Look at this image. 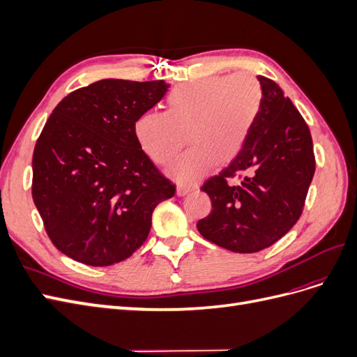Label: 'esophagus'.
I'll return each instance as SVG.
<instances>
[{
    "mask_svg": "<svg viewBox=\"0 0 357 357\" xmlns=\"http://www.w3.org/2000/svg\"><path fill=\"white\" fill-rule=\"evenodd\" d=\"M197 188H198L197 185H192V186H183V185H178V186H177V195H178V197H185V195H188L189 192L195 190Z\"/></svg>",
    "mask_w": 357,
    "mask_h": 357,
    "instance_id": "34e87169",
    "label": "esophagus"
}]
</instances>
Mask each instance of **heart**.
I'll list each match as a JSON object with an SVG mask.
<instances>
[{"label":"heart","instance_id":"b5f03b06","mask_svg":"<svg viewBox=\"0 0 357 357\" xmlns=\"http://www.w3.org/2000/svg\"><path fill=\"white\" fill-rule=\"evenodd\" d=\"M264 91L253 74L211 75L177 86L167 96V112H146L134 125L139 149L158 165L171 164L180 183H195L215 165L241 153L262 109Z\"/></svg>","mask_w":357,"mask_h":357}]
</instances>
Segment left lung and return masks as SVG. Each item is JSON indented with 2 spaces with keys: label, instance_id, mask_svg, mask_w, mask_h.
<instances>
[{
  "label": "left lung",
  "instance_id": "obj_1",
  "mask_svg": "<svg viewBox=\"0 0 357 357\" xmlns=\"http://www.w3.org/2000/svg\"><path fill=\"white\" fill-rule=\"evenodd\" d=\"M262 109L241 153L201 190L211 213L197 223L199 234L235 253H256L286 235L304 208L316 171L308 125L271 79L259 75ZM238 175V187L227 180Z\"/></svg>",
  "mask_w": 357,
  "mask_h": 357
}]
</instances>
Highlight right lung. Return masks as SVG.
I'll use <instances>...</instances> for the list:
<instances>
[{
  "mask_svg": "<svg viewBox=\"0 0 357 357\" xmlns=\"http://www.w3.org/2000/svg\"><path fill=\"white\" fill-rule=\"evenodd\" d=\"M168 88L104 79L68 93L47 119L32 155V199L53 245L74 261H125L147 240L156 205L174 197L134 134Z\"/></svg>",
  "mask_w": 357,
  "mask_h": 357,
  "instance_id": "right-lung-1",
  "label": "right lung"
}]
</instances>
